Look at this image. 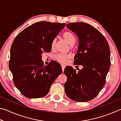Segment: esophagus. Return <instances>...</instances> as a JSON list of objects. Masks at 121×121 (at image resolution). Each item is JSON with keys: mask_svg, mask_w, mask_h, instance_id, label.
Instances as JSON below:
<instances>
[{"mask_svg": "<svg viewBox=\"0 0 121 121\" xmlns=\"http://www.w3.org/2000/svg\"><path fill=\"white\" fill-rule=\"evenodd\" d=\"M61 67H62V71H64V69L65 68V65H61Z\"/></svg>", "mask_w": 121, "mask_h": 121, "instance_id": "1", "label": "esophagus"}]
</instances>
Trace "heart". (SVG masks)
I'll list each match as a JSON object with an SVG mask.
<instances>
[{"instance_id":"obj_1","label":"heart","mask_w":121,"mask_h":121,"mask_svg":"<svg viewBox=\"0 0 121 121\" xmlns=\"http://www.w3.org/2000/svg\"><path fill=\"white\" fill-rule=\"evenodd\" d=\"M63 38L67 41V42L71 45V46H73V45H74L76 42L75 37L73 36V35L71 33V32L69 31L65 32L64 34H63ZM56 39L53 40L52 42V44H51V47L53 48H54L55 45H56ZM70 58V56L68 54H59L55 56V59L56 60L58 61V62L61 63H65L68 62V61Z\"/></svg>"}]
</instances>
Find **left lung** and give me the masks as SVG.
<instances>
[{
	"label": "left lung",
	"instance_id": "obj_1",
	"mask_svg": "<svg viewBox=\"0 0 121 121\" xmlns=\"http://www.w3.org/2000/svg\"><path fill=\"white\" fill-rule=\"evenodd\" d=\"M66 26L78 38L73 63L83 68L76 72L72 67H65V93L71 100L86 102L97 97L105 84L110 65L109 46L101 32L89 24L76 22Z\"/></svg>",
	"mask_w": 121,
	"mask_h": 121
}]
</instances>
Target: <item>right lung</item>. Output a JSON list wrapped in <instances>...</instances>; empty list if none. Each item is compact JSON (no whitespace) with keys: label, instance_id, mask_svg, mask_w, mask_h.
I'll use <instances>...</instances> for the list:
<instances>
[{"label":"right lung","instance_id":"right-lung-1","mask_svg":"<svg viewBox=\"0 0 121 121\" xmlns=\"http://www.w3.org/2000/svg\"><path fill=\"white\" fill-rule=\"evenodd\" d=\"M65 23L40 21L28 26L17 35L10 53L9 69L15 86L28 98L43 97L62 73L58 62L44 65L42 53L50 52L51 44Z\"/></svg>","mask_w":121,"mask_h":121}]
</instances>
